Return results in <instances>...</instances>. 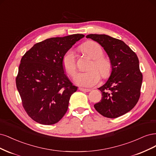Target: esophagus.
I'll return each mask as SVG.
<instances>
[{"label":"esophagus","mask_w":156,"mask_h":156,"mask_svg":"<svg viewBox=\"0 0 156 156\" xmlns=\"http://www.w3.org/2000/svg\"><path fill=\"white\" fill-rule=\"evenodd\" d=\"M79 90H80V91H82L83 92H89L91 91L90 89H84V88H81V87L79 88Z\"/></svg>","instance_id":"obj_1"}]
</instances>
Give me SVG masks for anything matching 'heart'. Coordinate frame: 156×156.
I'll use <instances>...</instances> for the list:
<instances>
[{
	"label": "heart",
	"instance_id": "1",
	"mask_svg": "<svg viewBox=\"0 0 156 156\" xmlns=\"http://www.w3.org/2000/svg\"><path fill=\"white\" fill-rule=\"evenodd\" d=\"M82 51L89 57L93 59L89 67V71L78 73L74 78V82L82 87H93L100 79L106 78L111 74L112 67L111 62L103 57L104 52L100 45L96 42L89 41L85 43L81 47ZM62 65L69 76H74L76 74L77 65L75 52L69 49L65 52L62 59Z\"/></svg>",
	"mask_w": 156,
	"mask_h": 156
}]
</instances>
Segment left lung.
I'll return each instance as SVG.
<instances>
[{
  "label": "left lung",
  "mask_w": 156,
  "mask_h": 156,
  "mask_svg": "<svg viewBox=\"0 0 156 156\" xmlns=\"http://www.w3.org/2000/svg\"><path fill=\"white\" fill-rule=\"evenodd\" d=\"M104 48L112 64L111 74L102 86L100 102L95 109L104 117L114 119L132 110L140 97L143 75L139 69V59L124 41L105 34L86 36Z\"/></svg>",
  "instance_id": "obj_1"
}]
</instances>
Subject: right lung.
Masks as SVG:
<instances>
[{
    "label": "right lung",
    "instance_id": "obj_1",
    "mask_svg": "<svg viewBox=\"0 0 156 156\" xmlns=\"http://www.w3.org/2000/svg\"><path fill=\"white\" fill-rule=\"evenodd\" d=\"M83 37L77 34L47 39L35 44L21 58L17 88L24 110L36 122L54 124L66 113L70 97L78 87L65 74L62 59Z\"/></svg>",
    "mask_w": 156,
    "mask_h": 156
}]
</instances>
